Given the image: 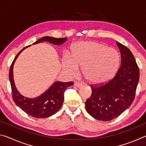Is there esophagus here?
<instances>
[{
	"mask_svg": "<svg viewBox=\"0 0 146 146\" xmlns=\"http://www.w3.org/2000/svg\"><path fill=\"white\" fill-rule=\"evenodd\" d=\"M74 86H75V87H77V88H80L82 86V84L81 83H78V82H75L74 84Z\"/></svg>",
	"mask_w": 146,
	"mask_h": 146,
	"instance_id": "1",
	"label": "esophagus"
}]
</instances>
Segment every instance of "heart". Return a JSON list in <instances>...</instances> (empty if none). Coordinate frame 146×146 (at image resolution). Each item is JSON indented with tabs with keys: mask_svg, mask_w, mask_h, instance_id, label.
Segmentation results:
<instances>
[{
	"mask_svg": "<svg viewBox=\"0 0 146 146\" xmlns=\"http://www.w3.org/2000/svg\"><path fill=\"white\" fill-rule=\"evenodd\" d=\"M117 49L95 41H82L71 48V55L63 59V68L71 76L82 68V74L88 83L101 85L110 81L117 73L120 64Z\"/></svg>",
	"mask_w": 146,
	"mask_h": 146,
	"instance_id": "1",
	"label": "heart"
}]
</instances>
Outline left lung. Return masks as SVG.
<instances>
[{
	"mask_svg": "<svg viewBox=\"0 0 146 146\" xmlns=\"http://www.w3.org/2000/svg\"><path fill=\"white\" fill-rule=\"evenodd\" d=\"M120 51L121 65L114 78L105 84L93 87L86 101V110L98 120H111L131 105L139 81V68L129 49L117 42Z\"/></svg>",
	"mask_w": 146,
	"mask_h": 146,
	"instance_id": "8db88e82",
	"label": "left lung"
}]
</instances>
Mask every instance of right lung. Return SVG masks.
Returning a JSON list of instances; mask_svg holds the SVG:
<instances>
[{"mask_svg": "<svg viewBox=\"0 0 146 146\" xmlns=\"http://www.w3.org/2000/svg\"><path fill=\"white\" fill-rule=\"evenodd\" d=\"M66 40L67 37L56 38L46 36L38 39L33 44H38L43 42H48L54 45L59 46L64 44ZM30 46L23 48L17 54L9 69V78L11 84L12 97L16 105L28 115L35 118H44L51 117L60 110L64 102V91L68 87L73 86V82H62L56 81L45 92L35 98H28L22 95L17 90L16 86L15 85L13 73V65L20 53L24 49Z\"/></svg>", "mask_w": 146, "mask_h": 146, "instance_id": "1", "label": "right lung"}]
</instances>
